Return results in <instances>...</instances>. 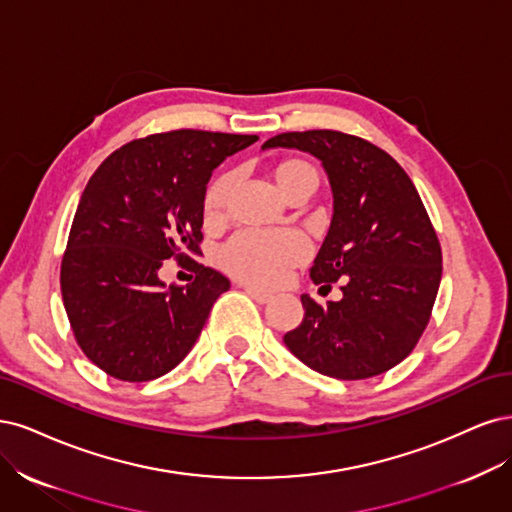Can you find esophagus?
<instances>
[{"mask_svg":"<svg viewBox=\"0 0 512 512\" xmlns=\"http://www.w3.org/2000/svg\"><path fill=\"white\" fill-rule=\"evenodd\" d=\"M244 291H246V295H249L251 300H255V302H259V304H268V302L272 300L270 293L259 291V289H255V287H244Z\"/></svg>","mask_w":512,"mask_h":512,"instance_id":"obj_1","label":"esophagus"}]
</instances>
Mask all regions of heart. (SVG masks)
<instances>
[{"label":"heart","mask_w":512,"mask_h":512,"mask_svg":"<svg viewBox=\"0 0 512 512\" xmlns=\"http://www.w3.org/2000/svg\"><path fill=\"white\" fill-rule=\"evenodd\" d=\"M274 178L278 189L287 197L304 183L317 185V170L304 159L280 161ZM236 183L234 172H225L212 180L204 195V214L208 223H221L225 208ZM310 255V246L298 232H240L229 240L219 261L225 272L242 283L255 287H276L285 280L291 268L300 266Z\"/></svg>","instance_id":"heart-1"}]
</instances>
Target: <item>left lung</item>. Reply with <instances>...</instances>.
<instances>
[{
	"mask_svg": "<svg viewBox=\"0 0 512 512\" xmlns=\"http://www.w3.org/2000/svg\"><path fill=\"white\" fill-rule=\"evenodd\" d=\"M298 148L327 172L334 217L310 268L315 285L342 280V300L302 295L304 319L287 349L312 370L361 381L398 366L430 323L442 251L408 174L372 142L334 129L287 131L263 148Z\"/></svg>",
	"mask_w": 512,
	"mask_h": 512,
	"instance_id": "8db88e82",
	"label": "left lung"
}]
</instances>
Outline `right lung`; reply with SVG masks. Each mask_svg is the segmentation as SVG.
Segmentation results:
<instances>
[{"label": "right lung", "instance_id": "1", "mask_svg": "<svg viewBox=\"0 0 512 512\" xmlns=\"http://www.w3.org/2000/svg\"><path fill=\"white\" fill-rule=\"evenodd\" d=\"M257 136L176 129L127 142L89 178L61 259V295L74 338L93 364L127 383L153 381L193 349L229 280L200 253L212 170ZM174 256L185 288L158 278Z\"/></svg>", "mask_w": 512, "mask_h": 512}]
</instances>
